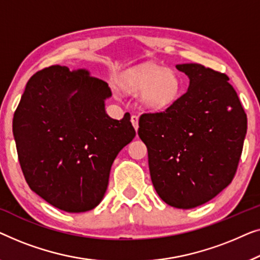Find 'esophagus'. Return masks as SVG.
Listing matches in <instances>:
<instances>
[{
    "label": "esophagus",
    "mask_w": 260,
    "mask_h": 260,
    "mask_svg": "<svg viewBox=\"0 0 260 260\" xmlns=\"http://www.w3.org/2000/svg\"><path fill=\"white\" fill-rule=\"evenodd\" d=\"M131 121H132V123H133V127L135 128V131H138V128H139V116L135 115V114L132 115Z\"/></svg>",
    "instance_id": "34e87169"
}]
</instances>
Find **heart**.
<instances>
[{
    "label": "heart",
    "mask_w": 260,
    "mask_h": 260,
    "mask_svg": "<svg viewBox=\"0 0 260 260\" xmlns=\"http://www.w3.org/2000/svg\"><path fill=\"white\" fill-rule=\"evenodd\" d=\"M126 87L131 92L144 93V101L149 108L162 109L177 100L181 82L173 71L147 67L132 75Z\"/></svg>",
    "instance_id": "obj_1"
}]
</instances>
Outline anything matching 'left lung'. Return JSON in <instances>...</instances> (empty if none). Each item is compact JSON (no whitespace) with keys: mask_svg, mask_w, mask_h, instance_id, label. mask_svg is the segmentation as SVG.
<instances>
[{"mask_svg":"<svg viewBox=\"0 0 260 260\" xmlns=\"http://www.w3.org/2000/svg\"><path fill=\"white\" fill-rule=\"evenodd\" d=\"M187 92L161 112L144 113L138 134L156 193L177 208L207 203L231 184L247 118L229 76L200 63L177 64Z\"/></svg>","mask_w":260,"mask_h":260,"instance_id":"8db88e82","label":"left lung"}]
</instances>
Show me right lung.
Returning a JSON list of instances; mask_svg holds the SVG:
<instances>
[{
    "instance_id": "1",
    "label": "right lung",
    "mask_w": 260,
    "mask_h": 260,
    "mask_svg": "<svg viewBox=\"0 0 260 260\" xmlns=\"http://www.w3.org/2000/svg\"><path fill=\"white\" fill-rule=\"evenodd\" d=\"M107 83L85 69L52 66L28 80L13 119L24 179L31 191L62 211L93 210L104 198L118 153L133 140L129 113L105 112Z\"/></svg>"
}]
</instances>
